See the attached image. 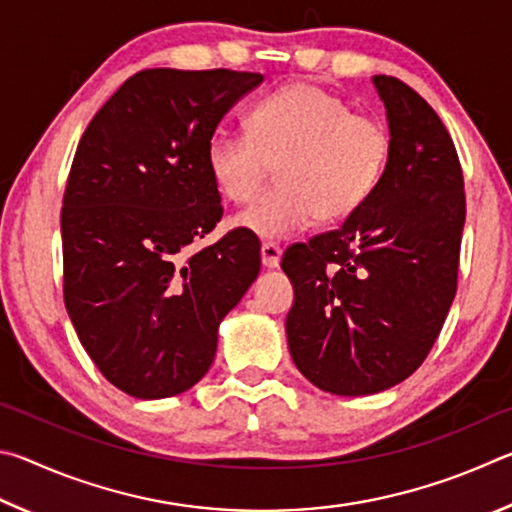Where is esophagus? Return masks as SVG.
Returning a JSON list of instances; mask_svg holds the SVG:
<instances>
[{
	"label": "esophagus",
	"mask_w": 512,
	"mask_h": 512,
	"mask_svg": "<svg viewBox=\"0 0 512 512\" xmlns=\"http://www.w3.org/2000/svg\"><path fill=\"white\" fill-rule=\"evenodd\" d=\"M281 254H283V249H281L279 242L267 240V242H263V245H261V261H263L265 267H270V270H274V267H279Z\"/></svg>",
	"instance_id": "34e87169"
}]
</instances>
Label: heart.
Masks as SVG:
<instances>
[{
  "label": "heart",
  "instance_id": "heart-1",
  "mask_svg": "<svg viewBox=\"0 0 512 512\" xmlns=\"http://www.w3.org/2000/svg\"><path fill=\"white\" fill-rule=\"evenodd\" d=\"M384 123L351 112L324 87L297 83L258 101L247 130L215 128L206 168L222 197L247 204L279 164V186L242 211L236 224L258 238H288L319 218L342 222L369 202L387 168Z\"/></svg>",
  "mask_w": 512,
  "mask_h": 512
}]
</instances>
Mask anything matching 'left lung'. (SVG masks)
Wrapping results in <instances>:
<instances>
[{"label": "left lung", "mask_w": 512, "mask_h": 512, "mask_svg": "<svg viewBox=\"0 0 512 512\" xmlns=\"http://www.w3.org/2000/svg\"><path fill=\"white\" fill-rule=\"evenodd\" d=\"M391 152L378 188L339 229L285 249V319L297 369L321 391L369 396L409 378L432 351L456 294L463 170L423 96L373 76Z\"/></svg>", "instance_id": "1"}]
</instances>
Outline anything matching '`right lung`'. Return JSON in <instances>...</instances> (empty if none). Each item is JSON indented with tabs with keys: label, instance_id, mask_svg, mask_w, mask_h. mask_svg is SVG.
Wrapping results in <instances>:
<instances>
[{
	"label": "right lung",
	"instance_id": "add662e5",
	"mask_svg": "<svg viewBox=\"0 0 512 512\" xmlns=\"http://www.w3.org/2000/svg\"><path fill=\"white\" fill-rule=\"evenodd\" d=\"M263 74L143 69L78 141L62 197V294L80 344L116 389L177 396L211 369L218 326L261 270L247 229L200 251L222 218L206 141Z\"/></svg>",
	"mask_w": 512,
	"mask_h": 512
}]
</instances>
